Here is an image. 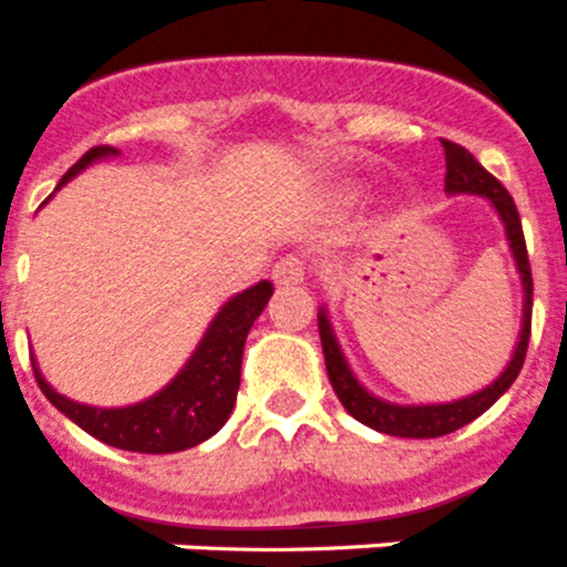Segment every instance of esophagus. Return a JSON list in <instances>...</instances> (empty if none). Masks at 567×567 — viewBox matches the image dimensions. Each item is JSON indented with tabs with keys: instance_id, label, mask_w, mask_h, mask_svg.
Wrapping results in <instances>:
<instances>
[{
	"instance_id": "esophagus-1",
	"label": "esophagus",
	"mask_w": 567,
	"mask_h": 567,
	"mask_svg": "<svg viewBox=\"0 0 567 567\" xmlns=\"http://www.w3.org/2000/svg\"><path fill=\"white\" fill-rule=\"evenodd\" d=\"M307 278V260L300 255H287L272 267V280L278 287H292V284H303Z\"/></svg>"
}]
</instances>
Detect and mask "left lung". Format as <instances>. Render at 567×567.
I'll list each match as a JSON object with an SVG mask.
<instances>
[{
    "label": "left lung",
    "instance_id": "left-lung-1",
    "mask_svg": "<svg viewBox=\"0 0 567 567\" xmlns=\"http://www.w3.org/2000/svg\"><path fill=\"white\" fill-rule=\"evenodd\" d=\"M443 153H445V193L449 195H480L494 207L499 215V221L505 227V240L517 264L519 284H523V327H519L517 346L511 354L508 365L499 372L497 380H491V385L480 389V392L468 394V398L452 400V403H392L378 394H372L354 378L352 365L346 360L343 349H340L338 338H334L332 320L329 312L320 307L318 312V329H320V346H323V358H327V372L329 383H332L334 394L343 403V409L360 420L363 425L374 429L380 434H392V437H443L465 423L477 420L480 414L488 412L491 405L497 403L511 383L517 380L519 369L525 363V352H528V338H530V303H534V280H530V264H528V249H525L523 238V221H519L517 204L508 195V189L483 167L465 147L443 138Z\"/></svg>",
    "mask_w": 567,
    "mask_h": 567
}]
</instances>
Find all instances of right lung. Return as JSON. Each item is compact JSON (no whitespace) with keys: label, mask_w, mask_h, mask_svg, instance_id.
Returning a JSON list of instances; mask_svg holds the SVG:
<instances>
[{"label":"right lung","mask_w":567,"mask_h":567,"mask_svg":"<svg viewBox=\"0 0 567 567\" xmlns=\"http://www.w3.org/2000/svg\"><path fill=\"white\" fill-rule=\"evenodd\" d=\"M110 155L122 153L115 147H107V144L87 150L62 175L59 187H64L70 178H76L90 164L110 158ZM269 298H272L269 280H260L255 287L233 295L209 320L207 332L198 340L187 363L182 365V372L175 374L162 392L150 394L147 400H138L133 405L102 409V405H84L64 398L44 380V374L39 372V363L33 360L37 383L44 398L56 405L64 417H70L79 429H84L102 443L113 445V449L138 454L184 452V449H193V445L213 437L233 414L240 385L244 343H247L249 329H252L255 318L264 312Z\"/></svg>","instance_id":"add662e5"}]
</instances>
